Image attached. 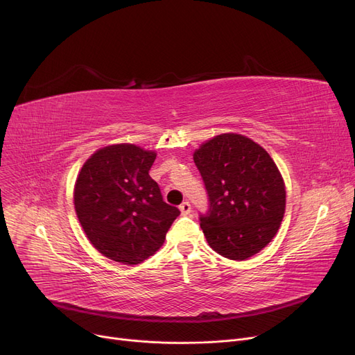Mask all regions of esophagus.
I'll return each mask as SVG.
<instances>
[{
	"instance_id": "1",
	"label": "esophagus",
	"mask_w": 355,
	"mask_h": 355,
	"mask_svg": "<svg viewBox=\"0 0 355 355\" xmlns=\"http://www.w3.org/2000/svg\"><path fill=\"white\" fill-rule=\"evenodd\" d=\"M180 210H181V214L182 216H187L191 213V204L189 201H184L181 206H180Z\"/></svg>"
}]
</instances>
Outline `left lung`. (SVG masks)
<instances>
[{
	"mask_svg": "<svg viewBox=\"0 0 355 355\" xmlns=\"http://www.w3.org/2000/svg\"><path fill=\"white\" fill-rule=\"evenodd\" d=\"M194 162L209 194L200 226L210 248L232 260L259 253L281 227L286 204L270 155L250 138L221 134L196 149Z\"/></svg>",
	"mask_w": 355,
	"mask_h": 355,
	"instance_id": "left-lung-1",
	"label": "left lung"
}]
</instances>
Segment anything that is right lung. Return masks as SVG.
<instances>
[{
	"label": "right lung",
	"instance_id": "1",
	"mask_svg": "<svg viewBox=\"0 0 355 355\" xmlns=\"http://www.w3.org/2000/svg\"><path fill=\"white\" fill-rule=\"evenodd\" d=\"M154 151L132 144L101 148L82 166L74 210L90 240L107 259L138 265L154 254L180 216L149 177Z\"/></svg>",
	"mask_w": 355,
	"mask_h": 355
}]
</instances>
